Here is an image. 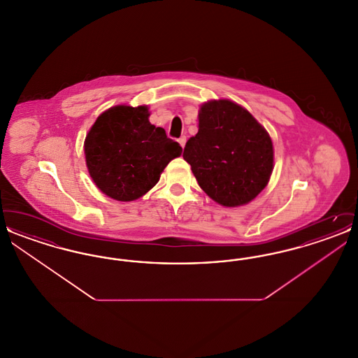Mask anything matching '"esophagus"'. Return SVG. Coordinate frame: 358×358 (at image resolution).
<instances>
[{"label": "esophagus", "mask_w": 358, "mask_h": 358, "mask_svg": "<svg viewBox=\"0 0 358 358\" xmlns=\"http://www.w3.org/2000/svg\"><path fill=\"white\" fill-rule=\"evenodd\" d=\"M178 143L181 145V148H184V146H185V143H187V136H181V138H178Z\"/></svg>", "instance_id": "esophagus-1"}]
</instances>
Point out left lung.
<instances>
[{"label": "left lung", "instance_id": "1", "mask_svg": "<svg viewBox=\"0 0 358 358\" xmlns=\"http://www.w3.org/2000/svg\"><path fill=\"white\" fill-rule=\"evenodd\" d=\"M184 159L212 200L234 208L252 201L268 184L273 141L238 103L209 101L200 107L199 133L189 138Z\"/></svg>", "mask_w": 358, "mask_h": 358}]
</instances>
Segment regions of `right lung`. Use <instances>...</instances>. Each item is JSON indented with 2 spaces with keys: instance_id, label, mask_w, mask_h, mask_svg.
<instances>
[{
  "instance_id": "add662e5",
  "label": "right lung",
  "mask_w": 358,
  "mask_h": 358,
  "mask_svg": "<svg viewBox=\"0 0 358 358\" xmlns=\"http://www.w3.org/2000/svg\"><path fill=\"white\" fill-rule=\"evenodd\" d=\"M148 106H114L102 113L85 141V165L95 185L117 201H133L158 182L182 148L149 122Z\"/></svg>"
}]
</instances>
